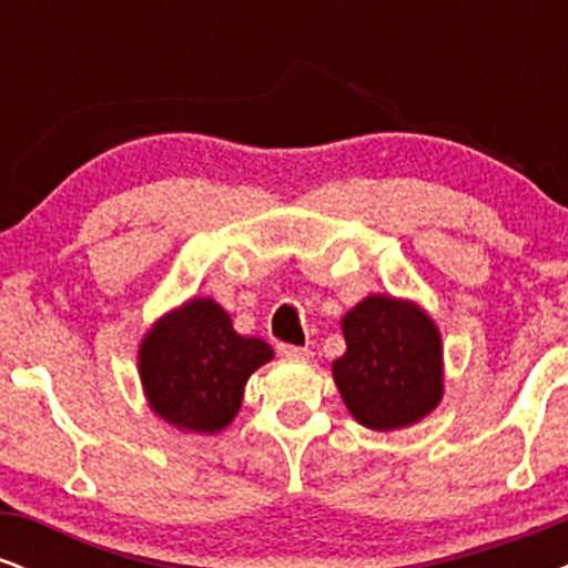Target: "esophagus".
Here are the masks:
<instances>
[{
	"label": "esophagus",
	"mask_w": 568,
	"mask_h": 568,
	"mask_svg": "<svg viewBox=\"0 0 568 568\" xmlns=\"http://www.w3.org/2000/svg\"><path fill=\"white\" fill-rule=\"evenodd\" d=\"M277 352L288 361H310L312 352L306 347H296V344H277Z\"/></svg>",
	"instance_id": "obj_1"
}]
</instances>
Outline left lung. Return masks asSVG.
<instances>
[{"instance_id":"obj_1","label":"left lung","mask_w":568,"mask_h":568,"mask_svg":"<svg viewBox=\"0 0 568 568\" xmlns=\"http://www.w3.org/2000/svg\"><path fill=\"white\" fill-rule=\"evenodd\" d=\"M347 352L334 379L349 414L371 429L408 427L443 397V349L435 323L410 302L368 296L342 321Z\"/></svg>"}]
</instances>
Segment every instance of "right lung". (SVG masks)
<instances>
[{
  "label": "right lung",
  "mask_w": 568,
  "mask_h": 568,
  "mask_svg": "<svg viewBox=\"0 0 568 568\" xmlns=\"http://www.w3.org/2000/svg\"><path fill=\"white\" fill-rule=\"evenodd\" d=\"M266 361L270 344L240 336L213 298H192L149 331L139 371L154 414L168 425L219 433L237 414L247 376Z\"/></svg>",
  "instance_id": "right-lung-1"
}]
</instances>
